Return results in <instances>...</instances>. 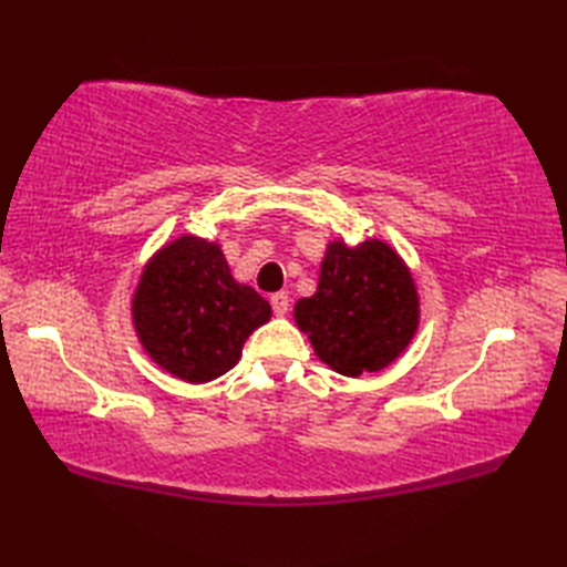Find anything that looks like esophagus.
Masks as SVG:
<instances>
[{"instance_id": "34e87169", "label": "esophagus", "mask_w": 567, "mask_h": 567, "mask_svg": "<svg viewBox=\"0 0 567 567\" xmlns=\"http://www.w3.org/2000/svg\"><path fill=\"white\" fill-rule=\"evenodd\" d=\"M270 305H272V311L277 317H285L287 309H290V297H287L285 292H275L270 297Z\"/></svg>"}]
</instances>
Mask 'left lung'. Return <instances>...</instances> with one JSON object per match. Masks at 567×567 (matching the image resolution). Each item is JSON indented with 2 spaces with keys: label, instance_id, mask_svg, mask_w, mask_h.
Returning <instances> with one entry per match:
<instances>
[{
  "label": "left lung",
  "instance_id": "left-lung-1",
  "mask_svg": "<svg viewBox=\"0 0 567 567\" xmlns=\"http://www.w3.org/2000/svg\"><path fill=\"white\" fill-rule=\"evenodd\" d=\"M295 321L315 353L346 378L388 368L419 327L412 272L378 238L351 248L333 240L321 262L317 295L299 299Z\"/></svg>",
  "mask_w": 567,
  "mask_h": 567
}]
</instances>
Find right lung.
I'll list each match as a JSON object with an SVG mask.
<instances>
[{
  "instance_id": "obj_1",
  "label": "right lung",
  "mask_w": 567,
  "mask_h": 567,
  "mask_svg": "<svg viewBox=\"0 0 567 567\" xmlns=\"http://www.w3.org/2000/svg\"><path fill=\"white\" fill-rule=\"evenodd\" d=\"M131 315L155 363L199 384L231 370L272 311L252 287L234 280L219 246L179 236L146 265Z\"/></svg>"
}]
</instances>
